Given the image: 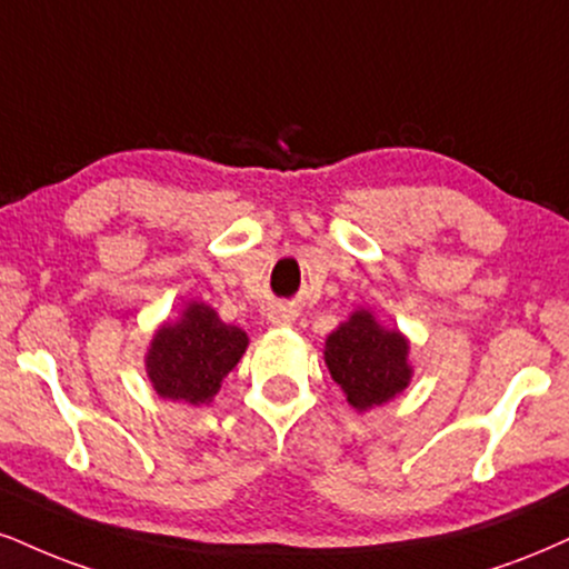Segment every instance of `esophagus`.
Returning <instances> with one entry per match:
<instances>
[{
  "label": "esophagus",
  "mask_w": 569,
  "mask_h": 569,
  "mask_svg": "<svg viewBox=\"0 0 569 569\" xmlns=\"http://www.w3.org/2000/svg\"><path fill=\"white\" fill-rule=\"evenodd\" d=\"M296 321V311L287 306H273L269 311V325L273 327H290Z\"/></svg>",
  "instance_id": "obj_1"
}]
</instances>
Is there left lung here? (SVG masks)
<instances>
[{"mask_svg":"<svg viewBox=\"0 0 569 569\" xmlns=\"http://www.w3.org/2000/svg\"><path fill=\"white\" fill-rule=\"evenodd\" d=\"M409 342L385 329L369 311H356L327 338L325 359L353 409H371L396 398L409 385Z\"/></svg>","mask_w":569,"mask_h":569,"instance_id":"8db88e82","label":"left lung"}]
</instances>
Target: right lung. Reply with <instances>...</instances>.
<instances>
[{"label":"right lung","mask_w":569,"mask_h":569,"mask_svg":"<svg viewBox=\"0 0 569 569\" xmlns=\"http://www.w3.org/2000/svg\"><path fill=\"white\" fill-rule=\"evenodd\" d=\"M248 348L240 327L223 325L206 303H192L177 325H163L147 350V375L160 398L208 403Z\"/></svg>","instance_id":"obj_1"}]
</instances>
